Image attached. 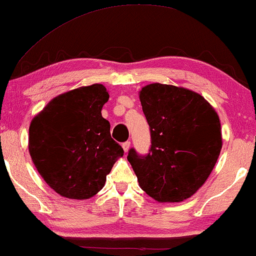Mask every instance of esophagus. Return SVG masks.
<instances>
[{"label":"esophagus","mask_w":256,"mask_h":256,"mask_svg":"<svg viewBox=\"0 0 256 256\" xmlns=\"http://www.w3.org/2000/svg\"><path fill=\"white\" fill-rule=\"evenodd\" d=\"M122 148H124V152H128V150H129V148H130V142H129V141H127V142L122 143Z\"/></svg>","instance_id":"esophagus-1"}]
</instances>
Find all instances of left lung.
<instances>
[{
  "label": "left lung",
  "instance_id": "left-lung-1",
  "mask_svg": "<svg viewBox=\"0 0 256 256\" xmlns=\"http://www.w3.org/2000/svg\"><path fill=\"white\" fill-rule=\"evenodd\" d=\"M150 127L146 156L127 158L140 188L158 202H180L202 186L220 155L222 127L214 108L194 90L154 82L140 90Z\"/></svg>",
  "mask_w": 256,
  "mask_h": 256
}]
</instances>
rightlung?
<instances>
[{
    "label": "right lung",
    "instance_id": "obj_1",
    "mask_svg": "<svg viewBox=\"0 0 256 256\" xmlns=\"http://www.w3.org/2000/svg\"><path fill=\"white\" fill-rule=\"evenodd\" d=\"M110 99L101 84L82 86L56 96L29 127V152L42 178L70 199H88L124 149L112 138L110 124L101 115Z\"/></svg>",
    "mask_w": 256,
    "mask_h": 256
}]
</instances>
